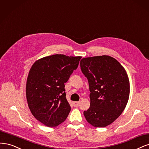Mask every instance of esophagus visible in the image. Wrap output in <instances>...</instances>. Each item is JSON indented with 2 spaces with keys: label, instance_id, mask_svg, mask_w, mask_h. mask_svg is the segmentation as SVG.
I'll use <instances>...</instances> for the list:
<instances>
[{
  "label": "esophagus",
  "instance_id": "34e87169",
  "mask_svg": "<svg viewBox=\"0 0 149 149\" xmlns=\"http://www.w3.org/2000/svg\"><path fill=\"white\" fill-rule=\"evenodd\" d=\"M79 104H80V102H74V105L75 107H78L79 106Z\"/></svg>",
  "mask_w": 149,
  "mask_h": 149
}]
</instances>
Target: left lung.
Returning a JSON list of instances; mask_svg holds the SVG:
<instances>
[{
	"label": "left lung",
	"instance_id": "1",
	"mask_svg": "<svg viewBox=\"0 0 149 149\" xmlns=\"http://www.w3.org/2000/svg\"><path fill=\"white\" fill-rule=\"evenodd\" d=\"M80 64L90 92V107L84 112L85 119L94 127H106L126 107L130 92L127 74L121 64L109 56L86 57Z\"/></svg>",
	"mask_w": 149,
	"mask_h": 149
}]
</instances>
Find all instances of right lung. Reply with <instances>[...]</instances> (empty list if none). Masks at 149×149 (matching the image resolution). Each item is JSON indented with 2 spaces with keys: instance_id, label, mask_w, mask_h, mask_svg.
Wrapping results in <instances>:
<instances>
[{
  "instance_id": "right-lung-1",
  "label": "right lung",
  "mask_w": 149,
  "mask_h": 149,
  "mask_svg": "<svg viewBox=\"0 0 149 149\" xmlns=\"http://www.w3.org/2000/svg\"><path fill=\"white\" fill-rule=\"evenodd\" d=\"M81 57L54 54L33 64L28 75L26 95L34 117L47 127L63 123L70 111L65 85L77 69Z\"/></svg>"
}]
</instances>
